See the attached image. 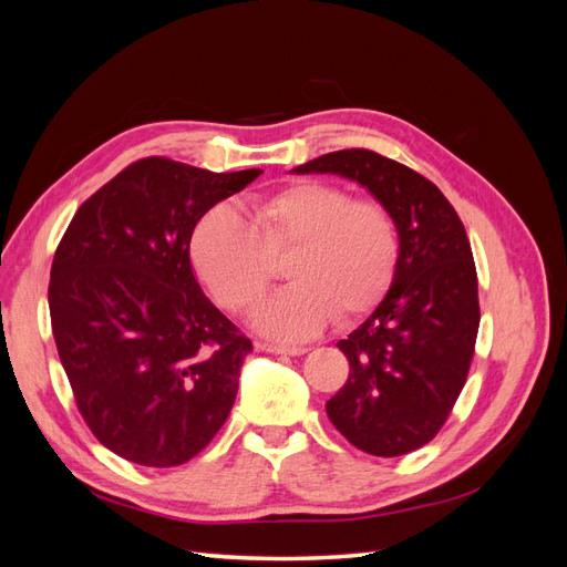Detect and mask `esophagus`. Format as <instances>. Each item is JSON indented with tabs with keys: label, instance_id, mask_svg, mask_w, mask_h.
<instances>
[{
	"label": "esophagus",
	"instance_id": "34e87169",
	"mask_svg": "<svg viewBox=\"0 0 567 567\" xmlns=\"http://www.w3.org/2000/svg\"><path fill=\"white\" fill-rule=\"evenodd\" d=\"M260 348H262L265 352H271V354H290V357L305 354V352H307L305 346H274V342H262Z\"/></svg>",
	"mask_w": 567,
	"mask_h": 567
}]
</instances>
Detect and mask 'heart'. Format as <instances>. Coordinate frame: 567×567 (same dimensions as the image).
I'll return each mask as SVG.
<instances>
[{
    "instance_id": "obj_1",
    "label": "heart",
    "mask_w": 567,
    "mask_h": 567,
    "mask_svg": "<svg viewBox=\"0 0 567 567\" xmlns=\"http://www.w3.org/2000/svg\"><path fill=\"white\" fill-rule=\"evenodd\" d=\"M192 262L213 298L248 312L290 252V281L260 310L255 326L277 340H302L333 317L373 312L398 279L402 238L383 203L352 198L342 186L300 179L252 200L250 221L231 205H213L194 227Z\"/></svg>"
}]
</instances>
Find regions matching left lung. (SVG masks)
<instances>
[{
  "label": "left lung",
  "mask_w": 567,
  "mask_h": 567,
  "mask_svg": "<svg viewBox=\"0 0 567 567\" xmlns=\"http://www.w3.org/2000/svg\"><path fill=\"white\" fill-rule=\"evenodd\" d=\"M293 173L354 179L398 221V279L375 312L338 342L350 375L326 414L367 454L414 452L450 419L475 352L477 274L463 221L431 179L369 148L326 153Z\"/></svg>",
  "instance_id": "8db88e82"
}]
</instances>
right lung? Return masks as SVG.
Returning <instances> with one entry per match:
<instances>
[{"label":"right lung","mask_w":567,"mask_h":567,"mask_svg":"<svg viewBox=\"0 0 567 567\" xmlns=\"http://www.w3.org/2000/svg\"><path fill=\"white\" fill-rule=\"evenodd\" d=\"M260 175L142 158L68 225L51 262V331L78 411L113 454L182 466L225 425L252 342L205 298L188 244L215 203Z\"/></svg>","instance_id":"right-lung-1"}]
</instances>
